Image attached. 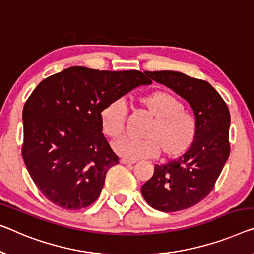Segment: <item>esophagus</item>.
Returning <instances> with one entry per match:
<instances>
[{
	"label": "esophagus",
	"mask_w": 254,
	"mask_h": 254,
	"mask_svg": "<svg viewBox=\"0 0 254 254\" xmlns=\"http://www.w3.org/2000/svg\"><path fill=\"white\" fill-rule=\"evenodd\" d=\"M121 163H123V164H134L135 161H131V160H127V158H122V160H121Z\"/></svg>",
	"instance_id": "34e87169"
}]
</instances>
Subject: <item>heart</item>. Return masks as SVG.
<instances>
[{"instance_id":"1","label":"heart","mask_w":254,"mask_h":254,"mask_svg":"<svg viewBox=\"0 0 254 254\" xmlns=\"http://www.w3.org/2000/svg\"><path fill=\"white\" fill-rule=\"evenodd\" d=\"M139 104L153 117L145 131V139L122 138L114 143L115 151L130 160L156 157L161 150L168 160L187 154L196 141L197 124L185 112L184 105L168 91L156 90L139 98ZM127 107L123 100L107 104L100 112L101 128L108 137L116 138L126 127Z\"/></svg>"}]
</instances>
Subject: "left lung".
<instances>
[{
	"label": "left lung",
	"mask_w": 254,
	"mask_h": 254,
	"mask_svg": "<svg viewBox=\"0 0 254 254\" xmlns=\"http://www.w3.org/2000/svg\"><path fill=\"white\" fill-rule=\"evenodd\" d=\"M185 99L197 124L196 141L187 154L168 164L155 165L141 187L151 207L176 212L194 206L210 194L229 157V109L210 83L175 70L146 71Z\"/></svg>",
	"instance_id": "8db88e82"
}]
</instances>
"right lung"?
<instances>
[{"label": "right lung", "mask_w": 254, "mask_h": 254, "mask_svg": "<svg viewBox=\"0 0 254 254\" xmlns=\"http://www.w3.org/2000/svg\"><path fill=\"white\" fill-rule=\"evenodd\" d=\"M151 81L139 70L74 66L36 86L22 111V158L45 198L79 210L99 197L106 173L119 164L100 124V112Z\"/></svg>", "instance_id": "1"}]
</instances>
